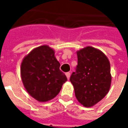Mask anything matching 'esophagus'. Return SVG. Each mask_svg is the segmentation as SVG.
Instances as JSON below:
<instances>
[{"mask_svg":"<svg viewBox=\"0 0 128 128\" xmlns=\"http://www.w3.org/2000/svg\"><path fill=\"white\" fill-rule=\"evenodd\" d=\"M66 76L67 78H68V79H69V78H70V72H68L66 73Z\"/></svg>","mask_w":128,"mask_h":128,"instance_id":"34e87169","label":"esophagus"}]
</instances>
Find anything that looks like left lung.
Returning a JSON list of instances; mask_svg holds the SVG:
<instances>
[{
  "label": "left lung",
  "mask_w": 128,
  "mask_h": 128,
  "mask_svg": "<svg viewBox=\"0 0 128 128\" xmlns=\"http://www.w3.org/2000/svg\"><path fill=\"white\" fill-rule=\"evenodd\" d=\"M78 66L70 80L77 100L85 107H91L107 95L111 84L110 65L106 56L88 46L77 52Z\"/></svg>",
  "instance_id": "left-lung-1"
}]
</instances>
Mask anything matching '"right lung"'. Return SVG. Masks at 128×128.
<instances>
[{
	"label": "right lung",
	"mask_w": 128,
	"mask_h": 128,
	"mask_svg": "<svg viewBox=\"0 0 128 128\" xmlns=\"http://www.w3.org/2000/svg\"><path fill=\"white\" fill-rule=\"evenodd\" d=\"M55 52L48 46L33 49L22 60L20 74L27 92L39 102L52 100L68 80Z\"/></svg>",
	"instance_id": "1"
}]
</instances>
